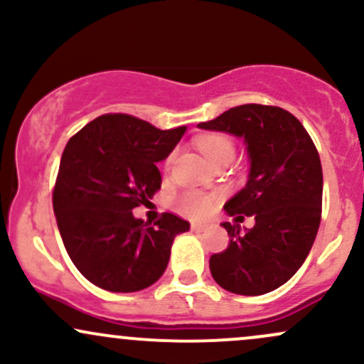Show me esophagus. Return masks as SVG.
<instances>
[{"label": "esophagus", "instance_id": "obj_1", "mask_svg": "<svg viewBox=\"0 0 364 364\" xmlns=\"http://www.w3.org/2000/svg\"><path fill=\"white\" fill-rule=\"evenodd\" d=\"M212 225L207 224V223H191V231L193 232H203L207 231V229H210Z\"/></svg>", "mask_w": 364, "mask_h": 364}]
</instances>
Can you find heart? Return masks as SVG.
I'll list each match as a JSON object with an SVG mask.
<instances>
[{
    "instance_id": "1",
    "label": "heart",
    "mask_w": 364,
    "mask_h": 364,
    "mask_svg": "<svg viewBox=\"0 0 364 364\" xmlns=\"http://www.w3.org/2000/svg\"><path fill=\"white\" fill-rule=\"evenodd\" d=\"M198 149L202 150V154L210 164L219 159L235 157V145L225 135L202 136L198 140ZM171 161H173V156L168 157V164H171ZM217 202H219L217 195H207L202 191H186L179 196L176 205L183 215L191 217V219H203L214 210Z\"/></svg>"
}]
</instances>
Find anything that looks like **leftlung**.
Segmentation results:
<instances>
[{
  "mask_svg": "<svg viewBox=\"0 0 364 364\" xmlns=\"http://www.w3.org/2000/svg\"><path fill=\"white\" fill-rule=\"evenodd\" d=\"M198 128L243 139L248 179L224 210L255 217L245 231L220 224L231 240L210 257L212 277L241 296L277 289L298 272L318 232L323 174L315 144L291 112L262 104L232 107Z\"/></svg>",
  "mask_w": 364,
  "mask_h": 364,
  "instance_id": "left-lung-1",
  "label": "left lung"
}]
</instances>
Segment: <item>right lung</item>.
I'll return each mask as SVG.
<instances>
[{
  "label": "right lung",
  "instance_id": "1",
  "mask_svg": "<svg viewBox=\"0 0 364 364\" xmlns=\"http://www.w3.org/2000/svg\"><path fill=\"white\" fill-rule=\"evenodd\" d=\"M186 127L159 129L128 114L85 124L63 150L53 208L66 252L101 289L135 292L152 286L169 263L174 237L190 224L164 214L154 225L133 215L161 188L164 161Z\"/></svg>",
  "mask_w": 364,
  "mask_h": 364
}]
</instances>
